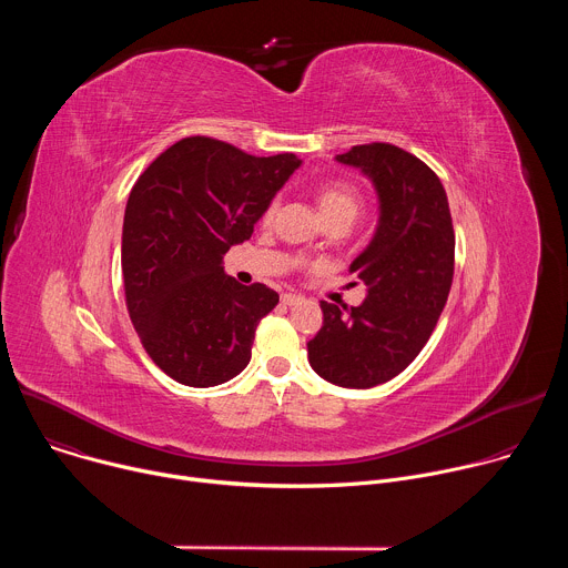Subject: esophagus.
<instances>
[{
    "instance_id": "34e87169",
    "label": "esophagus",
    "mask_w": 568,
    "mask_h": 568,
    "mask_svg": "<svg viewBox=\"0 0 568 568\" xmlns=\"http://www.w3.org/2000/svg\"><path fill=\"white\" fill-rule=\"evenodd\" d=\"M301 301H303L301 294H283V296H281V303H283V305H296V303H301Z\"/></svg>"
}]
</instances>
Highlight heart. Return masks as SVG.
I'll use <instances>...</instances> for the list:
<instances>
[{
    "label": "heart",
    "instance_id": "heart-1",
    "mask_svg": "<svg viewBox=\"0 0 568 568\" xmlns=\"http://www.w3.org/2000/svg\"><path fill=\"white\" fill-rule=\"evenodd\" d=\"M316 204H318V211L321 215L326 220H335V217H355L357 211H359V204H362V197H359V191L348 184V182H342V180H331V182H323L316 186ZM276 213V204L272 202L267 209H265V215L263 220L270 222Z\"/></svg>",
    "mask_w": 568,
    "mask_h": 568
}]
</instances>
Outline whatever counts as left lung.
<instances>
[{
    "mask_svg": "<svg viewBox=\"0 0 568 568\" xmlns=\"http://www.w3.org/2000/svg\"><path fill=\"white\" fill-rule=\"evenodd\" d=\"M335 159L373 184L379 213L348 267L366 298L351 310L321 301L323 326L307 342V362L331 384L371 388L407 368L432 337L454 278L456 240L447 193L418 156L368 143Z\"/></svg>",
    "mask_w": 568,
    "mask_h": 568,
    "instance_id": "left-lung-1",
    "label": "left lung"
}]
</instances>
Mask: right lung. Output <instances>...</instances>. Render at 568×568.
Wrapping results in <instances>:
<instances>
[{"label":"right lung","mask_w":568,"mask_h":568,"mask_svg":"<svg viewBox=\"0 0 568 568\" xmlns=\"http://www.w3.org/2000/svg\"><path fill=\"white\" fill-rule=\"evenodd\" d=\"M301 164L292 152L254 156L189 136L132 186L121 237L125 303L145 353L175 382L206 388L247 368L256 326L278 294L240 285L222 258L252 237Z\"/></svg>","instance_id":"obj_1"}]
</instances>
